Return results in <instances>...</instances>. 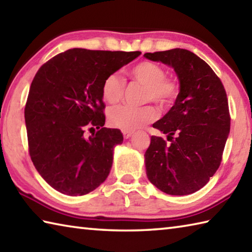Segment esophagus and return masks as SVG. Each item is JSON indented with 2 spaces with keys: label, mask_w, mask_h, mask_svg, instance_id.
I'll use <instances>...</instances> for the list:
<instances>
[{
  "label": "esophagus",
  "mask_w": 252,
  "mask_h": 252,
  "mask_svg": "<svg viewBox=\"0 0 252 252\" xmlns=\"http://www.w3.org/2000/svg\"><path fill=\"white\" fill-rule=\"evenodd\" d=\"M123 135H124V138H125V139H128V138H130V137H131L132 132H131V131H126V130H124V131H123Z\"/></svg>",
  "instance_id": "esophagus-1"
}]
</instances>
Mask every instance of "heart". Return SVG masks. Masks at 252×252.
Masks as SVG:
<instances>
[{"mask_svg": "<svg viewBox=\"0 0 252 252\" xmlns=\"http://www.w3.org/2000/svg\"><path fill=\"white\" fill-rule=\"evenodd\" d=\"M134 81L145 85L144 101H153L159 106L164 107L174 101L178 96L180 85L172 78L165 77V70L153 61L144 60L136 63L128 71ZM125 81L120 74L110 73L104 79L102 84L103 98L108 103L121 101L125 92ZM158 117V112L153 105L130 106L118 105L112 107L108 112V120L116 128L130 131L154 122Z\"/></svg>", "mask_w": 252, "mask_h": 252, "instance_id": "heart-1", "label": "heart"}]
</instances>
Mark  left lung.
I'll return each mask as SVG.
<instances>
[{
  "mask_svg": "<svg viewBox=\"0 0 252 252\" xmlns=\"http://www.w3.org/2000/svg\"><path fill=\"white\" fill-rule=\"evenodd\" d=\"M169 64L180 80L174 105L153 125L168 135L151 136L145 154L147 177L170 195H188L205 185L220 168L230 129L228 98L220 79L187 49L147 52Z\"/></svg>",
  "mask_w": 252,
  "mask_h": 252,
  "instance_id": "left-lung-1",
  "label": "left lung"
}]
</instances>
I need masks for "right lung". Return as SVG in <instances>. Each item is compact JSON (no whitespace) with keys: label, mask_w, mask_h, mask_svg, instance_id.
Wrapping results in <instances>:
<instances>
[{"label":"right lung","mask_w":252,"mask_h":252,"mask_svg":"<svg viewBox=\"0 0 252 252\" xmlns=\"http://www.w3.org/2000/svg\"><path fill=\"white\" fill-rule=\"evenodd\" d=\"M140 54L73 48L37 71L25 105L28 151L42 179L58 192L85 195L110 174L113 149L124 138L121 130L103 127L102 84ZM94 127L98 131L85 139V130Z\"/></svg>","instance_id":"1"}]
</instances>
